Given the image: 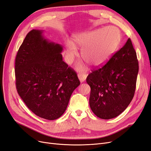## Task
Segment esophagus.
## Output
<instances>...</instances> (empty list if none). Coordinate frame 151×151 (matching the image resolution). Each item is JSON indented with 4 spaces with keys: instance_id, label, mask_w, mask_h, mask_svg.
Segmentation results:
<instances>
[{
    "instance_id": "obj_1",
    "label": "esophagus",
    "mask_w": 151,
    "mask_h": 151,
    "mask_svg": "<svg viewBox=\"0 0 151 151\" xmlns=\"http://www.w3.org/2000/svg\"><path fill=\"white\" fill-rule=\"evenodd\" d=\"M86 74H84V73H80V74H78V77L81 81V83H83V82L85 81L86 79Z\"/></svg>"
}]
</instances>
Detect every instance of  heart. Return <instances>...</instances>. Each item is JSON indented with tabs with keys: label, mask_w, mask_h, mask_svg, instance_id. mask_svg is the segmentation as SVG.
Wrapping results in <instances>:
<instances>
[{
	"label": "heart",
	"mask_w": 151,
	"mask_h": 151,
	"mask_svg": "<svg viewBox=\"0 0 151 151\" xmlns=\"http://www.w3.org/2000/svg\"><path fill=\"white\" fill-rule=\"evenodd\" d=\"M122 35L115 26H109L75 35L73 43L66 45V60L71 63L77 55V48L82 49L81 57L94 67L104 65L111 58L121 42ZM79 69L83 65L79 64Z\"/></svg>",
	"instance_id": "b5f03b06"
}]
</instances>
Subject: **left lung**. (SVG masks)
<instances>
[{"label": "left lung", "instance_id": "obj_1", "mask_svg": "<svg viewBox=\"0 0 151 151\" xmlns=\"http://www.w3.org/2000/svg\"><path fill=\"white\" fill-rule=\"evenodd\" d=\"M138 72L137 53L129 38L106 64L87 77L89 105L95 115L104 120L120 115L134 98Z\"/></svg>", "mask_w": 151, "mask_h": 151}]
</instances>
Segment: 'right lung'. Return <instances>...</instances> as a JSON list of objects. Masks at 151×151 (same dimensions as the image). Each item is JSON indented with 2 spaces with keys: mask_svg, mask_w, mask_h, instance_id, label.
I'll list each match as a JSON object with an SVG mask.
<instances>
[{
  "mask_svg": "<svg viewBox=\"0 0 151 151\" xmlns=\"http://www.w3.org/2000/svg\"><path fill=\"white\" fill-rule=\"evenodd\" d=\"M42 30L26 35L15 61L17 93L36 115L56 120L66 110L80 84L76 72L63 61L62 45L50 42Z\"/></svg>",
  "mask_w": 151,
  "mask_h": 151,
  "instance_id": "right-lung-1",
  "label": "right lung"
}]
</instances>
